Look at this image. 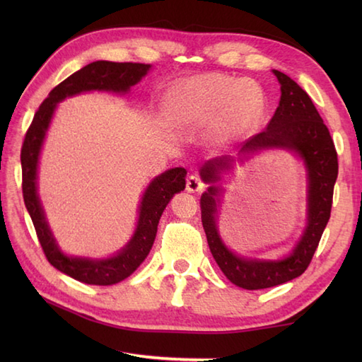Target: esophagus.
I'll use <instances>...</instances> for the list:
<instances>
[{
	"label": "esophagus",
	"mask_w": 362,
	"mask_h": 362,
	"mask_svg": "<svg viewBox=\"0 0 362 362\" xmlns=\"http://www.w3.org/2000/svg\"><path fill=\"white\" fill-rule=\"evenodd\" d=\"M204 187H205L204 180L196 174L189 175L187 179V191H188V193H197V191H202Z\"/></svg>",
	"instance_id": "esophagus-1"
}]
</instances>
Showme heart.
Masks as SVG:
<instances>
[{
	"label": "heart",
	"mask_w": 362,
	"mask_h": 362,
	"mask_svg": "<svg viewBox=\"0 0 362 362\" xmlns=\"http://www.w3.org/2000/svg\"><path fill=\"white\" fill-rule=\"evenodd\" d=\"M263 96L250 81L204 74L180 83L171 101V117L182 126L218 121L222 138L243 132L261 112Z\"/></svg>",
	"instance_id": "obj_1"
}]
</instances>
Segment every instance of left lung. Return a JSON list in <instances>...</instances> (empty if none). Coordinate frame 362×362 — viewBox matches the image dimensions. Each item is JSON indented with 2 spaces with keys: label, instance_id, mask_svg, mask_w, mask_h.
Masks as SVG:
<instances>
[{
  "label": "left lung",
  "instance_id": "left-lung-1",
  "mask_svg": "<svg viewBox=\"0 0 362 362\" xmlns=\"http://www.w3.org/2000/svg\"><path fill=\"white\" fill-rule=\"evenodd\" d=\"M280 82V104L267 127L243 144L241 153L261 149H288L303 160L308 173V224L286 258L279 261L238 257L222 243L218 226L221 173L232 168V158H213L202 166L201 177L210 183L201 197L202 226L213 258L221 271L243 289H264L286 283L302 275L310 266L322 233L327 227L337 179V152L328 127L324 124L306 91L289 76L274 70Z\"/></svg>",
  "mask_w": 362,
  "mask_h": 362
}]
</instances>
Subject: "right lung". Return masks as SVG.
<instances>
[{
	"mask_svg": "<svg viewBox=\"0 0 362 362\" xmlns=\"http://www.w3.org/2000/svg\"><path fill=\"white\" fill-rule=\"evenodd\" d=\"M149 70L151 65L148 64H119L107 62V60H98V62H91L81 68L79 71L73 73L70 78H66L49 91L48 98L45 99L35 112L34 119L30 122L25 141L21 146L23 199H25L29 216L33 219L45 257L60 272L70 275L71 279L82 283L109 286V284L119 283L135 272V269L143 263L152 249L161 213H163L175 193L185 189L187 169H168V171L160 174L149 183V187L146 188L141 197L138 222L132 240L117 255L104 259L68 257L59 249L56 240H54L48 221L45 218L40 199L37 194V166L42 144L45 141L46 132H48L57 103L64 101L68 96L91 90L124 95L130 87L140 82Z\"/></svg>",
	"mask_w": 362,
	"mask_h": 362,
	"instance_id": "right-lung-1",
	"label": "right lung"
}]
</instances>
